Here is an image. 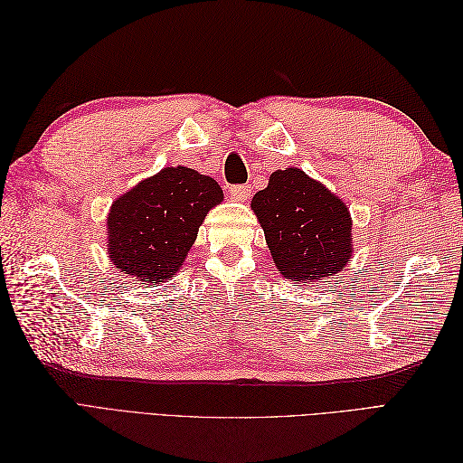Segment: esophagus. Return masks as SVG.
I'll use <instances>...</instances> for the list:
<instances>
[{
    "label": "esophagus",
    "instance_id": "obj_1",
    "mask_svg": "<svg viewBox=\"0 0 463 463\" xmlns=\"http://www.w3.org/2000/svg\"><path fill=\"white\" fill-rule=\"evenodd\" d=\"M250 194V187L249 185H233L230 187V197L237 203H245Z\"/></svg>",
    "mask_w": 463,
    "mask_h": 463
}]
</instances>
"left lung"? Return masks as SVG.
Returning a JSON list of instances; mask_svg holds the SVG:
<instances>
[{"label":"left lung","mask_w":463,"mask_h":463,"mask_svg":"<svg viewBox=\"0 0 463 463\" xmlns=\"http://www.w3.org/2000/svg\"><path fill=\"white\" fill-rule=\"evenodd\" d=\"M250 208L264 230L278 272L289 282L309 284L345 269L354 253L349 210L305 172L298 167L274 172Z\"/></svg>","instance_id":"8db88e82"}]
</instances>
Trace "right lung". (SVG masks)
Returning <instances> with one entry per match:
<instances>
[{
  "mask_svg": "<svg viewBox=\"0 0 463 463\" xmlns=\"http://www.w3.org/2000/svg\"><path fill=\"white\" fill-rule=\"evenodd\" d=\"M223 201L213 177L185 165L164 167L111 204L108 255L135 282L154 286L172 278L208 210Z\"/></svg>",
  "mask_w": 463,
  "mask_h": 463,
  "instance_id": "add662e5",
  "label": "right lung"
}]
</instances>
